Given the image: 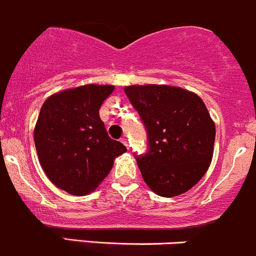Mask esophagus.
<instances>
[{"label": "esophagus", "mask_w": 256, "mask_h": 256, "mask_svg": "<svg viewBox=\"0 0 256 256\" xmlns=\"http://www.w3.org/2000/svg\"><path fill=\"white\" fill-rule=\"evenodd\" d=\"M120 142H122V143H123V144H124V146H127V148H129V143H128V139H127V138H126V136H123V138H122V139H120Z\"/></svg>", "instance_id": "34e87169"}]
</instances>
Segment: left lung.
Here are the masks:
<instances>
[{
  "label": "left lung",
  "mask_w": 256,
  "mask_h": 256,
  "mask_svg": "<svg viewBox=\"0 0 256 256\" xmlns=\"http://www.w3.org/2000/svg\"><path fill=\"white\" fill-rule=\"evenodd\" d=\"M148 150L134 154L149 188L164 198L180 196L206 174L213 158L215 126L200 97L172 86H128Z\"/></svg>",
  "instance_id": "8db88e82"
}]
</instances>
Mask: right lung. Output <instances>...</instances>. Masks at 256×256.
Here are the masks:
<instances>
[{
  "label": "right lung",
  "instance_id": "right-lung-1",
  "mask_svg": "<svg viewBox=\"0 0 256 256\" xmlns=\"http://www.w3.org/2000/svg\"><path fill=\"white\" fill-rule=\"evenodd\" d=\"M113 86L87 84L50 96L34 128L40 163L50 182L72 196H86L110 174L127 148L110 138L100 117Z\"/></svg>",
  "mask_w": 256,
  "mask_h": 256
}]
</instances>
